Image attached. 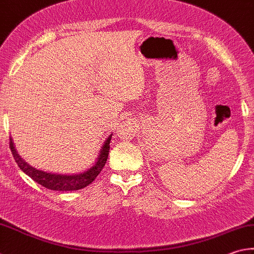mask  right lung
I'll return each mask as SVG.
<instances>
[{
  "instance_id": "1",
  "label": "right lung",
  "mask_w": 254,
  "mask_h": 254,
  "mask_svg": "<svg viewBox=\"0 0 254 254\" xmlns=\"http://www.w3.org/2000/svg\"><path fill=\"white\" fill-rule=\"evenodd\" d=\"M113 135V133H112ZM112 135H109L106 140H105L102 149L99 151V156L97 161L95 162L93 167L89 169L82 172V174H73V175H61V174H51V172H45L38 170L34 167L27 164L23 158L20 157L17 151L14 147L12 138H9V148L13 154L14 159H15L17 166L20 167L23 172L32 178L37 184L45 187L47 189L56 190V191H71V190H79L85 188L86 186L92 184L99 175V172L104 168L105 164L108 159L109 155V143L112 140Z\"/></svg>"
}]
</instances>
